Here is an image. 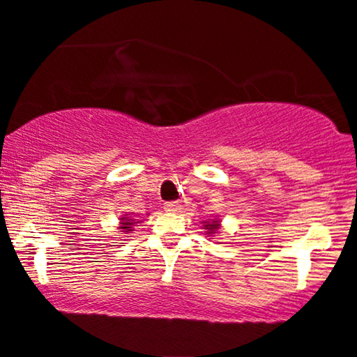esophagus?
<instances>
[{"mask_svg":"<svg viewBox=\"0 0 357 357\" xmlns=\"http://www.w3.org/2000/svg\"><path fill=\"white\" fill-rule=\"evenodd\" d=\"M179 209H181V203H179V201H173V203L165 204V211L167 213H178Z\"/></svg>","mask_w":357,"mask_h":357,"instance_id":"34e87169","label":"esophagus"}]
</instances>
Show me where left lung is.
Listing matches in <instances>:
<instances>
[{
    "mask_svg": "<svg viewBox=\"0 0 357 357\" xmlns=\"http://www.w3.org/2000/svg\"><path fill=\"white\" fill-rule=\"evenodd\" d=\"M201 225H203L206 236H209L211 239L213 236H216L218 231L221 229V220H218V218H214V220H209V221H201Z\"/></svg>",
    "mask_w": 357,
    "mask_h": 357,
    "instance_id": "left-lung-1",
    "label": "left lung"
}]
</instances>
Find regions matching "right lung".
Here are the masks:
<instances>
[{
  "mask_svg": "<svg viewBox=\"0 0 357 357\" xmlns=\"http://www.w3.org/2000/svg\"><path fill=\"white\" fill-rule=\"evenodd\" d=\"M146 216H148V214H146ZM139 222H143V220H135L130 214H123V216L119 218L118 229L121 231V234H128L131 233V231H135V226L139 225Z\"/></svg>",
  "mask_w": 357,
  "mask_h": 357,
  "instance_id": "right-lung-1",
  "label": "right lung"
}]
</instances>
